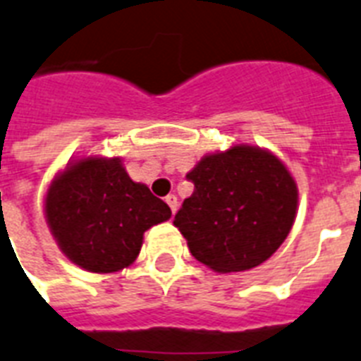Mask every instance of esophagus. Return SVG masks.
<instances>
[{
    "instance_id": "34e87169",
    "label": "esophagus",
    "mask_w": 361,
    "mask_h": 361,
    "mask_svg": "<svg viewBox=\"0 0 361 361\" xmlns=\"http://www.w3.org/2000/svg\"><path fill=\"white\" fill-rule=\"evenodd\" d=\"M166 202H168V207L171 208V212H177V207H178V201H177V197H175V195H168V197H166Z\"/></svg>"
}]
</instances>
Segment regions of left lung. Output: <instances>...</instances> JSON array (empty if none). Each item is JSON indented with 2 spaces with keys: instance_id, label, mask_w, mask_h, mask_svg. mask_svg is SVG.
<instances>
[{
  "instance_id": "1",
  "label": "left lung",
  "mask_w": 361,
  "mask_h": 361,
  "mask_svg": "<svg viewBox=\"0 0 361 361\" xmlns=\"http://www.w3.org/2000/svg\"><path fill=\"white\" fill-rule=\"evenodd\" d=\"M195 190L173 225L195 260L216 273L260 266L293 227L299 190L276 154L236 144L204 154L186 175Z\"/></svg>"
}]
</instances>
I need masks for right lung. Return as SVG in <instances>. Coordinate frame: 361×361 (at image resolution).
Instances as JSON below:
<instances>
[{"mask_svg": "<svg viewBox=\"0 0 361 361\" xmlns=\"http://www.w3.org/2000/svg\"><path fill=\"white\" fill-rule=\"evenodd\" d=\"M44 214L56 245L90 273H116L140 255L144 232L168 221L171 210L134 183L120 157H82L55 175Z\"/></svg>", "mask_w": 361, "mask_h": 361, "instance_id": "obj_1", "label": "right lung"}]
</instances>
